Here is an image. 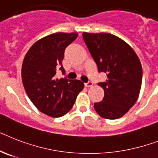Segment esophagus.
<instances>
[{
	"mask_svg": "<svg viewBox=\"0 0 158 158\" xmlns=\"http://www.w3.org/2000/svg\"><path fill=\"white\" fill-rule=\"evenodd\" d=\"M94 85V83L92 81H89L87 83H85V87H92Z\"/></svg>",
	"mask_w": 158,
	"mask_h": 158,
	"instance_id": "34e87169",
	"label": "esophagus"
}]
</instances>
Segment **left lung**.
Wrapping results in <instances>:
<instances>
[{
  "label": "left lung",
  "instance_id": "1",
  "mask_svg": "<svg viewBox=\"0 0 158 158\" xmlns=\"http://www.w3.org/2000/svg\"><path fill=\"white\" fill-rule=\"evenodd\" d=\"M82 36L98 72L106 74V80L98 84L103 89L104 98L95 102V110L104 118H120L133 106L140 94V59L126 42L114 35L84 32Z\"/></svg>",
  "mask_w": 158,
  "mask_h": 158
}]
</instances>
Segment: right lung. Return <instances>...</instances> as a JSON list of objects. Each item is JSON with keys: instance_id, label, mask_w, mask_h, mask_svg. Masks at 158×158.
<instances>
[{"instance_id": "obj_1", "label": "right lung", "mask_w": 158, "mask_h": 158, "mask_svg": "<svg viewBox=\"0 0 158 158\" xmlns=\"http://www.w3.org/2000/svg\"><path fill=\"white\" fill-rule=\"evenodd\" d=\"M77 33L52 34L38 40L23 60L22 80L32 103L48 116L58 118L69 111L84 88L79 80L56 77V69L64 74V50L77 38Z\"/></svg>"}]
</instances>
